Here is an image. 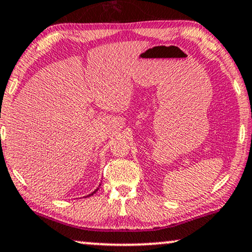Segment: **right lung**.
Segmentation results:
<instances>
[{"label": "right lung", "instance_id": "obj_1", "mask_svg": "<svg viewBox=\"0 0 252 252\" xmlns=\"http://www.w3.org/2000/svg\"><path fill=\"white\" fill-rule=\"evenodd\" d=\"M97 189H95V190H94V192H92L91 194H88V195H87V196H92V195H93V194H95V193H96V192H97Z\"/></svg>", "mask_w": 252, "mask_h": 252}]
</instances>
